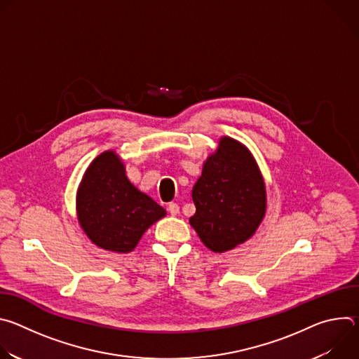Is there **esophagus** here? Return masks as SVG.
<instances>
[{"label": "esophagus", "instance_id": "esophagus-1", "mask_svg": "<svg viewBox=\"0 0 359 359\" xmlns=\"http://www.w3.org/2000/svg\"><path fill=\"white\" fill-rule=\"evenodd\" d=\"M168 210H169V213H170L172 216L179 215V204H177V203H169Z\"/></svg>", "mask_w": 359, "mask_h": 359}]
</instances>
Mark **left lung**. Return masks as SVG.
<instances>
[{
  "instance_id": "1",
  "label": "left lung",
  "mask_w": 359,
  "mask_h": 359,
  "mask_svg": "<svg viewBox=\"0 0 359 359\" xmlns=\"http://www.w3.org/2000/svg\"><path fill=\"white\" fill-rule=\"evenodd\" d=\"M196 206L189 223L203 244L224 252L257 231L267 210L263 175L251 151L238 140L222 136L204 161L191 190Z\"/></svg>"
}]
</instances>
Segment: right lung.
<instances>
[{"label":"right lung","instance_id":"1","mask_svg":"<svg viewBox=\"0 0 359 359\" xmlns=\"http://www.w3.org/2000/svg\"><path fill=\"white\" fill-rule=\"evenodd\" d=\"M76 216L88 238L112 252H130L166 210L135 187L115 150H105L85 170L76 191Z\"/></svg>","mask_w":359,"mask_h":359}]
</instances>
